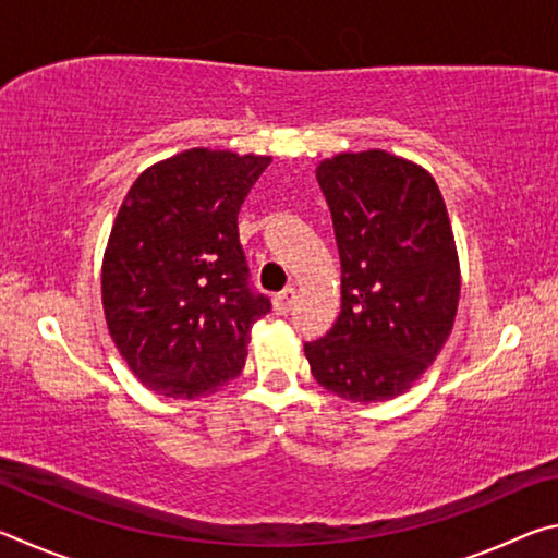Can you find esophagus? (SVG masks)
I'll list each match as a JSON object with an SVG mask.
<instances>
[{
  "label": "esophagus",
  "instance_id": "34e87169",
  "mask_svg": "<svg viewBox=\"0 0 558 558\" xmlns=\"http://www.w3.org/2000/svg\"><path fill=\"white\" fill-rule=\"evenodd\" d=\"M295 288H286L282 292H278L276 298H272V305H276V313L278 315H288L292 305H295Z\"/></svg>",
  "mask_w": 558,
  "mask_h": 558
}]
</instances>
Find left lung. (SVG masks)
Wrapping results in <instances>:
<instances>
[{
    "instance_id": "1",
    "label": "left lung",
    "mask_w": 558,
    "mask_h": 558,
    "mask_svg": "<svg viewBox=\"0 0 558 558\" xmlns=\"http://www.w3.org/2000/svg\"><path fill=\"white\" fill-rule=\"evenodd\" d=\"M342 260L332 329L305 342L319 386L354 403L393 399L421 379L456 323L460 266L440 189L381 149L317 167Z\"/></svg>"
}]
</instances>
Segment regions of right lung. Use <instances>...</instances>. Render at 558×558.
Listing matches in <instances>:
<instances>
[{
	"instance_id": "add662e5",
	"label": "right lung",
	"mask_w": 558,
	"mask_h": 558,
	"mask_svg": "<svg viewBox=\"0 0 558 558\" xmlns=\"http://www.w3.org/2000/svg\"><path fill=\"white\" fill-rule=\"evenodd\" d=\"M270 157L186 149L137 177L102 258V310L140 381L196 399L235 379L270 300L251 286L239 211Z\"/></svg>"
}]
</instances>
